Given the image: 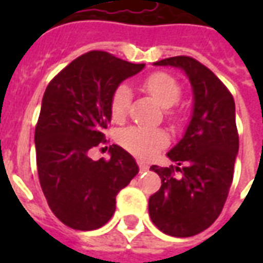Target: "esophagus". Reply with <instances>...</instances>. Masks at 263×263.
Returning <instances> with one entry per match:
<instances>
[{
    "label": "esophagus",
    "mask_w": 263,
    "mask_h": 263,
    "mask_svg": "<svg viewBox=\"0 0 263 263\" xmlns=\"http://www.w3.org/2000/svg\"><path fill=\"white\" fill-rule=\"evenodd\" d=\"M138 166H139V169H141L142 172H146L149 169L148 163H145V162H142V160H138Z\"/></svg>",
    "instance_id": "esophagus-1"
}]
</instances>
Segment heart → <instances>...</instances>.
I'll return each mask as SVG.
<instances>
[{"label": "heart", "instance_id": "obj_1", "mask_svg": "<svg viewBox=\"0 0 263 263\" xmlns=\"http://www.w3.org/2000/svg\"><path fill=\"white\" fill-rule=\"evenodd\" d=\"M143 91L149 94L162 108L169 109L179 103L182 87L175 77L167 73H154L142 83ZM131 101V91L126 86H120L112 94L109 112L114 121L125 118ZM120 142L125 149L139 158H151L167 143L165 132L146 129L142 126H129L120 134Z\"/></svg>", "mask_w": 263, "mask_h": 263}]
</instances>
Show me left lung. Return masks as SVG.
<instances>
[{
  "instance_id": "8db88e82",
  "label": "left lung",
  "mask_w": 263,
  "mask_h": 263,
  "mask_svg": "<svg viewBox=\"0 0 263 263\" xmlns=\"http://www.w3.org/2000/svg\"><path fill=\"white\" fill-rule=\"evenodd\" d=\"M154 65L184 71L193 90V111L183 138L167 152L176 166H151L162 186L149 198V215L167 235L193 237L217 220L231 187L239 148L235 103L220 79L193 58L176 56Z\"/></svg>"
}]
</instances>
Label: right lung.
I'll use <instances>...</instances> for the list:
<instances>
[{
  "label": "right lung",
  "instance_id": "add662e5",
  "mask_svg": "<svg viewBox=\"0 0 263 263\" xmlns=\"http://www.w3.org/2000/svg\"><path fill=\"white\" fill-rule=\"evenodd\" d=\"M143 67L92 50L46 87L35 129L37 175L50 210L73 230L91 231L108 222L117 194L139 172L118 145L109 146V160H92L90 152L107 142L114 91Z\"/></svg>",
  "mask_w": 263,
  "mask_h": 263
}]
</instances>
